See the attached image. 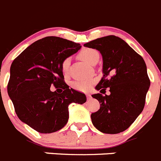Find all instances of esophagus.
I'll return each instance as SVG.
<instances>
[{
  "mask_svg": "<svg viewBox=\"0 0 161 161\" xmlns=\"http://www.w3.org/2000/svg\"><path fill=\"white\" fill-rule=\"evenodd\" d=\"M86 97H87V100H89V99H91V95L90 94H86Z\"/></svg>",
  "mask_w": 161,
  "mask_h": 161,
  "instance_id": "esophagus-1",
  "label": "esophagus"
}]
</instances>
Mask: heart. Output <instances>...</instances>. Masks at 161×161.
Listing matches in <instances>:
<instances>
[{
	"label": "heart",
	"mask_w": 161,
	"mask_h": 161,
	"mask_svg": "<svg viewBox=\"0 0 161 161\" xmlns=\"http://www.w3.org/2000/svg\"><path fill=\"white\" fill-rule=\"evenodd\" d=\"M79 57L81 59L84 60L85 62L90 64H93L96 60L99 58V54L95 49L85 47L79 52ZM69 65H70V58H66L61 64V69L65 75H67L68 72ZM94 82H95L94 79H84V80L75 81L74 82H72L71 86L74 89L77 90V91H88Z\"/></svg>",
	"instance_id": "b5f03b06"
}]
</instances>
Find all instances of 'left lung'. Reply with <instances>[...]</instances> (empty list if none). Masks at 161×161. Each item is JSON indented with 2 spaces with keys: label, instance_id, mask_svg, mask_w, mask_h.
I'll use <instances>...</instances> for the list:
<instances>
[{
  "label": "left lung",
  "instance_id": "left-lung-1",
  "mask_svg": "<svg viewBox=\"0 0 161 161\" xmlns=\"http://www.w3.org/2000/svg\"><path fill=\"white\" fill-rule=\"evenodd\" d=\"M85 47L101 52L103 77L96 86L101 94H93L100 109L91 114L92 123L99 131L116 134L130 127L143 110L150 86L143 58L122 39L107 36L90 41ZM106 89L109 96H103Z\"/></svg>",
  "mask_w": 161,
  "mask_h": 161
}]
</instances>
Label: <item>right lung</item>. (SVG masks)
Masks as SVG:
<instances>
[{
	"instance_id": "obj_1",
	"label": "right lung",
	"mask_w": 161,
	"mask_h": 161,
	"mask_svg": "<svg viewBox=\"0 0 161 161\" xmlns=\"http://www.w3.org/2000/svg\"><path fill=\"white\" fill-rule=\"evenodd\" d=\"M79 43L57 36H47L31 43L19 54L10 67L8 94L20 121L41 133L64 127L68 106L82 104L86 95L69 88L61 64L80 49ZM53 85L60 91L52 92Z\"/></svg>"
}]
</instances>
